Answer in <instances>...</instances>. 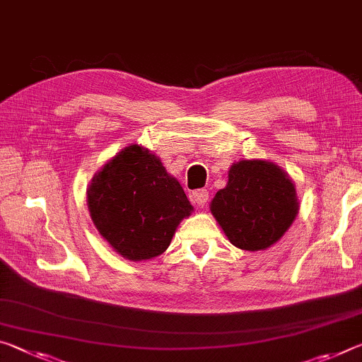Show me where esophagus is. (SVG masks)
I'll return each mask as SVG.
<instances>
[{"label":"esophagus","instance_id":"1","mask_svg":"<svg viewBox=\"0 0 362 362\" xmlns=\"http://www.w3.org/2000/svg\"><path fill=\"white\" fill-rule=\"evenodd\" d=\"M208 199H209V192L204 190V188H199V190H194L192 193V203L194 206H199V208L208 203Z\"/></svg>","mask_w":362,"mask_h":362}]
</instances>
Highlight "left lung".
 I'll return each mask as SVG.
<instances>
[{"instance_id":"1","label":"left lung","mask_w":362,"mask_h":362,"mask_svg":"<svg viewBox=\"0 0 362 362\" xmlns=\"http://www.w3.org/2000/svg\"><path fill=\"white\" fill-rule=\"evenodd\" d=\"M209 209L233 246L261 251L284 237L300 202L293 180L280 165L242 159L230 165L227 185L216 193Z\"/></svg>"}]
</instances>
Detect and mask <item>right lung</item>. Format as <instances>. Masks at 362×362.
<instances>
[{
    "label": "right lung",
    "instance_id": "right-lung-1",
    "mask_svg": "<svg viewBox=\"0 0 362 362\" xmlns=\"http://www.w3.org/2000/svg\"><path fill=\"white\" fill-rule=\"evenodd\" d=\"M87 204L96 230L130 261L163 255L179 223L193 212L179 180L140 145L125 146L96 172Z\"/></svg>",
    "mask_w": 362,
    "mask_h": 362
}]
</instances>
